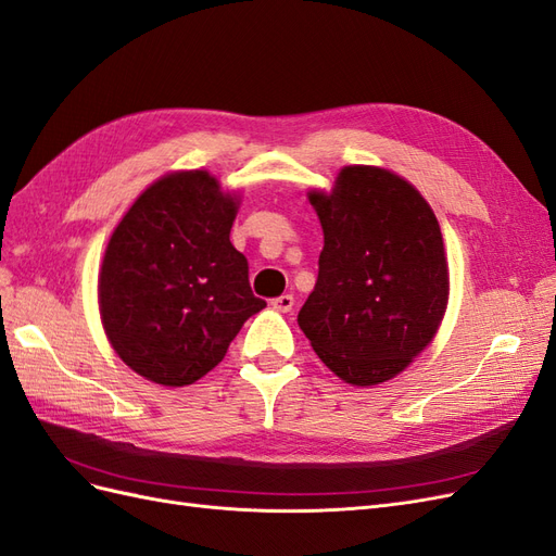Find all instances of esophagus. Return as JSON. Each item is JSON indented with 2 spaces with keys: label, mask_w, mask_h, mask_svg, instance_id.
Here are the masks:
<instances>
[{
  "label": "esophagus",
  "mask_w": 556,
  "mask_h": 556,
  "mask_svg": "<svg viewBox=\"0 0 556 556\" xmlns=\"http://www.w3.org/2000/svg\"><path fill=\"white\" fill-rule=\"evenodd\" d=\"M271 306L276 311H280V313H290L294 308V296L292 294H280V296H276L271 301Z\"/></svg>",
  "instance_id": "obj_1"
}]
</instances>
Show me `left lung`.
<instances>
[{"label": "left lung", "instance_id": "obj_1", "mask_svg": "<svg viewBox=\"0 0 556 556\" xmlns=\"http://www.w3.org/2000/svg\"><path fill=\"white\" fill-rule=\"evenodd\" d=\"M311 204L325 248L296 323L345 382L390 380L429 345L447 306L439 220L408 180L376 166H345Z\"/></svg>", "mask_w": 556, "mask_h": 556}]
</instances>
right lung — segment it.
I'll return each instance as SVG.
<instances>
[{
	"instance_id": "obj_1",
	"label": "right lung",
	"mask_w": 556,
	"mask_h": 556,
	"mask_svg": "<svg viewBox=\"0 0 556 556\" xmlns=\"http://www.w3.org/2000/svg\"><path fill=\"white\" fill-rule=\"evenodd\" d=\"M237 201L206 172L164 176L134 201L109 241L99 311L129 368L166 387L192 384L223 362L266 301L231 245Z\"/></svg>"
}]
</instances>
